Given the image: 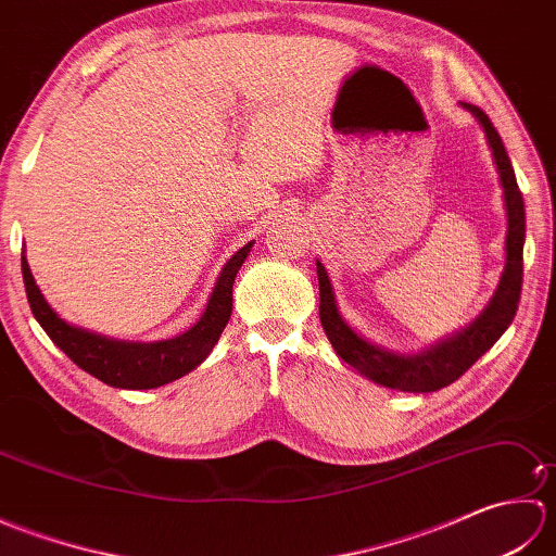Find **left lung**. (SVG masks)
Returning a JSON list of instances; mask_svg holds the SVG:
<instances>
[{"label": "left lung", "instance_id": "1", "mask_svg": "<svg viewBox=\"0 0 556 556\" xmlns=\"http://www.w3.org/2000/svg\"><path fill=\"white\" fill-rule=\"evenodd\" d=\"M468 112L476 114L482 131L488 136L492 148L494 164H497L500 181L504 188L506 217H509V231H506V267L500 281V289L494 293L490 305L478 320L466 327L464 332L444 339L430 351H422L420 356H396L392 351L370 344L358 337L353 329L341 320L337 311V301L329 285L327 269L317 263V281H320V323L327 339L332 341L334 351L344 358L351 368L361 375L370 377L372 382L401 389V392H437L448 387L473 365L482 353L494 346L504 329L511 325L518 311L523 285V241H526V207L523 195L518 191L516 174L511 160L506 155V148L492 126L490 116L476 104H464Z\"/></svg>", "mask_w": 556, "mask_h": 556}]
</instances>
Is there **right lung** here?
Instances as JSON below:
<instances>
[{
    "label": "right lung",
    "mask_w": 556,
    "mask_h": 556,
    "mask_svg": "<svg viewBox=\"0 0 556 556\" xmlns=\"http://www.w3.org/2000/svg\"><path fill=\"white\" fill-rule=\"evenodd\" d=\"M253 243H245L227 265L217 279L203 317L188 329V332L155 341V344H134V341H116L100 334L86 332L74 325L64 323L40 293L30 275L26 255H21L23 285L35 320L47 332L54 344L74 361L80 370L98 377L100 382L119 389H152L179 380L203 363L210 351L215 349L224 327L231 317V289L236 271L241 269L243 260L251 253Z\"/></svg>",
    "instance_id": "obj_1"
}]
</instances>
